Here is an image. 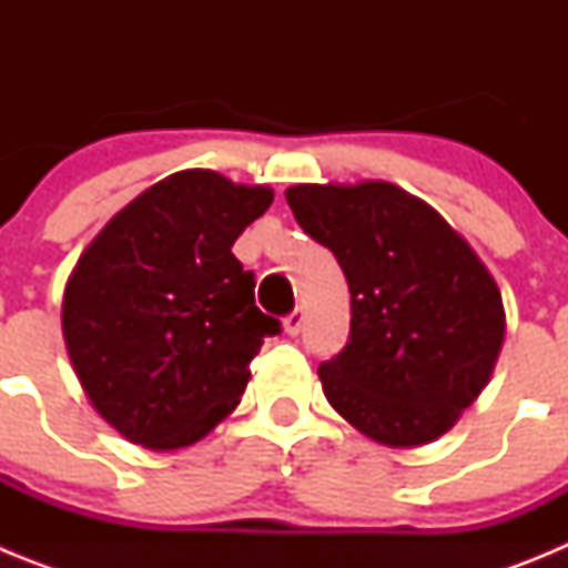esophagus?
Masks as SVG:
<instances>
[{
	"mask_svg": "<svg viewBox=\"0 0 568 568\" xmlns=\"http://www.w3.org/2000/svg\"><path fill=\"white\" fill-rule=\"evenodd\" d=\"M301 327H304V310L295 307L293 313H290L287 318H284V333H287V335H298Z\"/></svg>",
	"mask_w": 568,
	"mask_h": 568,
	"instance_id": "1",
	"label": "esophagus"
}]
</instances>
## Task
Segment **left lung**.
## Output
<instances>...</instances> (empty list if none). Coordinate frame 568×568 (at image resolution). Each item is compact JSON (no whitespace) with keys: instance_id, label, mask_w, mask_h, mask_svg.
Returning a JSON list of instances; mask_svg holds the SVG:
<instances>
[{"instance_id":"left-lung-1","label":"left lung","mask_w":568,"mask_h":568,"mask_svg":"<svg viewBox=\"0 0 568 568\" xmlns=\"http://www.w3.org/2000/svg\"><path fill=\"white\" fill-rule=\"evenodd\" d=\"M284 195L349 284V341L318 366L335 413L393 449L449 433L489 384L506 333L484 261L438 210L389 182Z\"/></svg>"}]
</instances>
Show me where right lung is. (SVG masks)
<instances>
[{
	"label": "right lung",
	"instance_id": "obj_1",
	"mask_svg": "<svg viewBox=\"0 0 568 568\" xmlns=\"http://www.w3.org/2000/svg\"><path fill=\"white\" fill-rule=\"evenodd\" d=\"M273 190L182 170L135 195L70 273L62 333L93 409L130 444L182 449L227 418L278 318L233 244Z\"/></svg>",
	"mask_w": 568,
	"mask_h": 568
}]
</instances>
